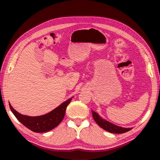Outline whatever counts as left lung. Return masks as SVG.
Here are the masks:
<instances>
[{
    "mask_svg": "<svg viewBox=\"0 0 160 160\" xmlns=\"http://www.w3.org/2000/svg\"><path fill=\"white\" fill-rule=\"evenodd\" d=\"M92 116L95 122L102 128L108 132H112V133H123V132L131 131L132 129V128H123V127L116 126L115 124L111 123L109 121L102 118L98 113L94 112V111L92 110Z\"/></svg>",
    "mask_w": 160,
    "mask_h": 160,
    "instance_id": "left-lung-1",
    "label": "left lung"
}]
</instances>
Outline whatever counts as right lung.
I'll return each instance as SVG.
<instances>
[{"mask_svg": "<svg viewBox=\"0 0 160 160\" xmlns=\"http://www.w3.org/2000/svg\"><path fill=\"white\" fill-rule=\"evenodd\" d=\"M72 97L62 103L58 107L49 113L39 116H29L22 115L14 109L9 103L10 110L20 122L28 129L35 132H45L56 128L63 120L66 107Z\"/></svg>", "mask_w": 160, "mask_h": 160, "instance_id": "add662e5", "label": "right lung"}]
</instances>
